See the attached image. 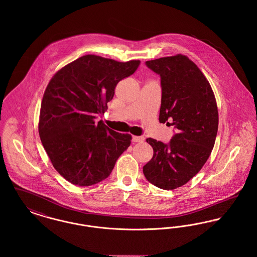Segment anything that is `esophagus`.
Returning a JSON list of instances; mask_svg holds the SVG:
<instances>
[{
	"label": "esophagus",
	"instance_id": "obj_1",
	"mask_svg": "<svg viewBox=\"0 0 257 257\" xmlns=\"http://www.w3.org/2000/svg\"><path fill=\"white\" fill-rule=\"evenodd\" d=\"M132 141H133L134 143H142V142H144V141H145V138H144V137H142V136H140V137L133 136V137H132Z\"/></svg>",
	"mask_w": 257,
	"mask_h": 257
}]
</instances>
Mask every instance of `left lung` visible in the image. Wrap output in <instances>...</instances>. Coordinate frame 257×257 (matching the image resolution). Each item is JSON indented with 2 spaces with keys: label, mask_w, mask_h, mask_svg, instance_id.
<instances>
[{
  "label": "left lung",
  "mask_w": 257,
  "mask_h": 257,
  "mask_svg": "<svg viewBox=\"0 0 257 257\" xmlns=\"http://www.w3.org/2000/svg\"><path fill=\"white\" fill-rule=\"evenodd\" d=\"M161 78L159 121L174 126L168 144L148 138L153 157L147 180L163 190L183 186L201 170L215 145L219 115L213 90L196 64L183 55L146 61Z\"/></svg>",
  "instance_id": "1"
}]
</instances>
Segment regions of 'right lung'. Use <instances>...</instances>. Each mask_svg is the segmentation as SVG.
I'll return each mask as SVG.
<instances>
[{
	"label": "right lung",
	"instance_id": "add662e5",
	"mask_svg": "<svg viewBox=\"0 0 257 257\" xmlns=\"http://www.w3.org/2000/svg\"><path fill=\"white\" fill-rule=\"evenodd\" d=\"M140 63L86 55L51 79L38 132L54 168L68 182L86 187L105 180L130 146V135L95 119L105 112L118 82L134 74Z\"/></svg>",
	"mask_w": 257,
	"mask_h": 257
}]
</instances>
